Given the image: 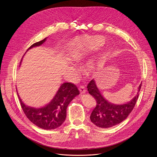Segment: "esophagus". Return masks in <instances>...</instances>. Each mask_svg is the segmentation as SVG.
Returning <instances> with one entry per match:
<instances>
[{
  "label": "esophagus",
  "mask_w": 157,
  "mask_h": 157,
  "mask_svg": "<svg viewBox=\"0 0 157 157\" xmlns=\"http://www.w3.org/2000/svg\"><path fill=\"white\" fill-rule=\"evenodd\" d=\"M79 91H80V93H81V94L85 93L86 92V88H85V87H84V86H79Z\"/></svg>",
  "instance_id": "obj_1"
}]
</instances>
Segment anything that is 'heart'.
I'll use <instances>...</instances> for the list:
<instances>
[{
    "mask_svg": "<svg viewBox=\"0 0 157 157\" xmlns=\"http://www.w3.org/2000/svg\"><path fill=\"white\" fill-rule=\"evenodd\" d=\"M103 44L99 37H86L80 38L71 44V53L76 59H80L87 54L98 49ZM94 68L93 63H91L87 66V70L90 72Z\"/></svg>",
    "mask_w": 157,
    "mask_h": 157,
    "instance_id": "obj_1",
    "label": "heart"
}]
</instances>
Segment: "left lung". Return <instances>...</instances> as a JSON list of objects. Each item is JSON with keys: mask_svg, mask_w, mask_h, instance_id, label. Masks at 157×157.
<instances>
[{"mask_svg": "<svg viewBox=\"0 0 157 157\" xmlns=\"http://www.w3.org/2000/svg\"><path fill=\"white\" fill-rule=\"evenodd\" d=\"M141 86L142 83L139 87L137 94L130 102L122 105H117L109 102L102 96L95 81L92 79L87 86L89 93L96 101V105L90 116L91 122L101 128H109L121 123L128 117L135 107Z\"/></svg>", "mask_w": 157, "mask_h": 157, "instance_id": "obj_1", "label": "left lung"}]
</instances>
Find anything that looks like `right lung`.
I'll list each match as a JSON object with an SVG mask.
<instances>
[{
    "mask_svg": "<svg viewBox=\"0 0 157 157\" xmlns=\"http://www.w3.org/2000/svg\"><path fill=\"white\" fill-rule=\"evenodd\" d=\"M46 39L47 38L33 43L27 51L33 47L40 46ZM79 94V91L75 84L64 82L61 85L56 95L48 105L38 109L25 105L18 94L17 95L22 110L29 121L41 128L52 130L62 125L66 119L67 107Z\"/></svg>",
    "mask_w": 157,
    "mask_h": 157,
    "instance_id": "add662e5",
    "label": "right lung"
}]
</instances>
